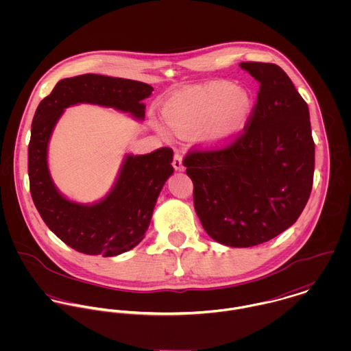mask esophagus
<instances>
[{
    "label": "esophagus",
    "mask_w": 351,
    "mask_h": 351,
    "mask_svg": "<svg viewBox=\"0 0 351 351\" xmlns=\"http://www.w3.org/2000/svg\"><path fill=\"white\" fill-rule=\"evenodd\" d=\"M173 166L176 170H184V163H182V155L180 154V151L174 152V159H173Z\"/></svg>",
    "instance_id": "34e87169"
}]
</instances>
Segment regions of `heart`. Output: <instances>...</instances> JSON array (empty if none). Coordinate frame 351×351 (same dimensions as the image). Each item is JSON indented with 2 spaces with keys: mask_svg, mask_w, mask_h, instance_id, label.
Returning <instances> with one entry per match:
<instances>
[{
  "mask_svg": "<svg viewBox=\"0 0 351 351\" xmlns=\"http://www.w3.org/2000/svg\"><path fill=\"white\" fill-rule=\"evenodd\" d=\"M252 110L250 95L232 82L216 81L182 90L166 101L163 117L178 135L204 128V139L213 146L232 141L246 125Z\"/></svg>",
  "mask_w": 351,
  "mask_h": 351,
  "instance_id": "obj_1",
  "label": "heart"
}]
</instances>
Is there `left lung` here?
Here are the masks:
<instances>
[{"instance_id":"obj_1","label":"left lung","mask_w":351,"mask_h":351,"mask_svg":"<svg viewBox=\"0 0 351 351\" xmlns=\"http://www.w3.org/2000/svg\"><path fill=\"white\" fill-rule=\"evenodd\" d=\"M241 67L259 82L245 128L182 159L204 230L231 247L256 246L289 228L309 199L315 170L308 105L291 78L274 63Z\"/></svg>"}]
</instances>
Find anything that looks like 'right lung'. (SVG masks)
<instances>
[{
    "instance_id": "obj_1",
    "label": "right lung",
    "mask_w": 351,
    "mask_h": 351,
    "mask_svg": "<svg viewBox=\"0 0 351 351\" xmlns=\"http://www.w3.org/2000/svg\"><path fill=\"white\" fill-rule=\"evenodd\" d=\"M152 90L139 81L84 74L59 81L40 101L28 146L29 191L47 227L71 249L114 256L139 245L158 195L173 174V150L160 147L146 155H127L112 192L97 204L81 205L66 200L51 181L47 146L55 123L64 108L77 102L113 106L143 119L146 106L142 100Z\"/></svg>"
}]
</instances>
